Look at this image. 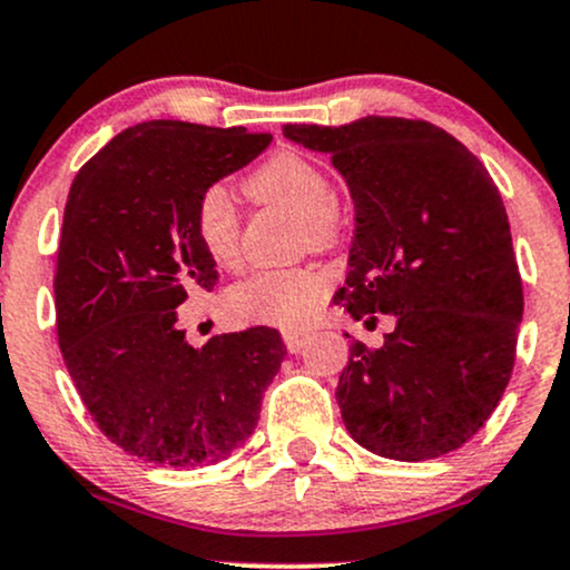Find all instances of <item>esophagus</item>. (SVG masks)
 I'll list each match as a JSON object with an SVG mask.
<instances>
[{
	"label": "esophagus",
	"instance_id": "1",
	"mask_svg": "<svg viewBox=\"0 0 570 570\" xmlns=\"http://www.w3.org/2000/svg\"><path fill=\"white\" fill-rule=\"evenodd\" d=\"M284 343H286V351H289V353H299V351L305 348L307 335H303V332L286 330V332H284Z\"/></svg>",
	"mask_w": 570,
	"mask_h": 570
}]
</instances>
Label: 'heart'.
I'll return each mask as SVG.
<instances>
[{"instance_id": "1", "label": "heart", "mask_w": 570, "mask_h": 570, "mask_svg": "<svg viewBox=\"0 0 570 570\" xmlns=\"http://www.w3.org/2000/svg\"><path fill=\"white\" fill-rule=\"evenodd\" d=\"M246 189L254 200L278 203L299 214L305 240L318 246L335 238V187L318 163L297 153H281L248 176ZM193 222L195 238L212 263L222 267L238 263V214L227 187L203 189ZM330 284V273L322 267H265L235 281L225 294V307L235 322L303 330L322 307Z\"/></svg>"}]
</instances>
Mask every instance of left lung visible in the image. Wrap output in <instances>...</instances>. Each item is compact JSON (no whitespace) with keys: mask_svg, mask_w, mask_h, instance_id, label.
<instances>
[{"mask_svg":"<svg viewBox=\"0 0 570 570\" xmlns=\"http://www.w3.org/2000/svg\"><path fill=\"white\" fill-rule=\"evenodd\" d=\"M330 155L348 185L353 240L335 294L353 318L394 316L383 348L353 340L337 383L362 448L429 461L485 426L514 367L522 284L507 208L490 174L442 128L404 117L284 126Z\"/></svg>","mask_w":570,"mask_h":570,"instance_id":"8db88e82","label":"left lung"}]
</instances>
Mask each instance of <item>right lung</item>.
<instances>
[{"mask_svg": "<svg viewBox=\"0 0 570 570\" xmlns=\"http://www.w3.org/2000/svg\"><path fill=\"white\" fill-rule=\"evenodd\" d=\"M271 136L149 120L75 176L56 263L58 345L96 426L128 455L200 466L238 450L284 362L276 330L187 343L176 307L219 273L195 238L203 189L248 166Z\"/></svg>", "mask_w": 570, "mask_h": 570, "instance_id": "add662e5", "label": "right lung"}]
</instances>
